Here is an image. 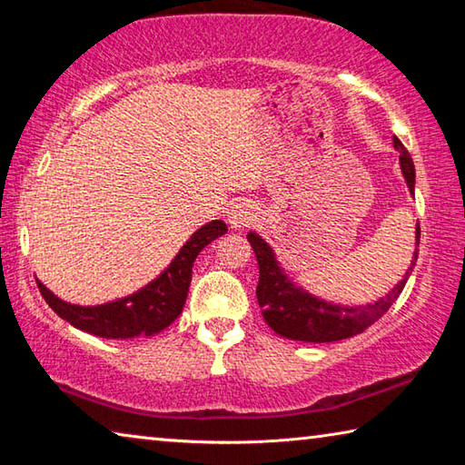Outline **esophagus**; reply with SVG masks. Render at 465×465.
Listing matches in <instances>:
<instances>
[{"label":"esophagus","instance_id":"obj_1","mask_svg":"<svg viewBox=\"0 0 465 465\" xmlns=\"http://www.w3.org/2000/svg\"><path fill=\"white\" fill-rule=\"evenodd\" d=\"M256 219H258V209L248 201L233 203L230 211H227V222H230L233 230H243V227L254 223Z\"/></svg>","mask_w":465,"mask_h":465}]
</instances>
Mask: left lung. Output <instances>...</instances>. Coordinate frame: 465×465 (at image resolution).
<instances>
[{"label": "left lung", "instance_id": "obj_1", "mask_svg": "<svg viewBox=\"0 0 465 465\" xmlns=\"http://www.w3.org/2000/svg\"><path fill=\"white\" fill-rule=\"evenodd\" d=\"M393 147L400 152V170H402L408 191L414 194L416 174L412 157L406 152L402 141L396 137H393ZM246 238L256 254L258 269H261L256 297L266 324L279 336L289 338V341L336 342L365 332L369 326L375 324L391 308V303L402 293L408 277L412 274L416 258H419L420 227L416 225V248L402 281H398L390 289V293L363 305H341L310 293V291L299 287L289 277L277 261V254H274L271 243L262 235L250 232Z\"/></svg>", "mask_w": 465, "mask_h": 465}]
</instances>
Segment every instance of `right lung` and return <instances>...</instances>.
Returning <instances> with one entry per match:
<instances>
[{
	"instance_id": "right-lung-1",
	"label": "right lung",
	"mask_w": 465,
	"mask_h": 465,
	"mask_svg": "<svg viewBox=\"0 0 465 465\" xmlns=\"http://www.w3.org/2000/svg\"><path fill=\"white\" fill-rule=\"evenodd\" d=\"M223 233H227V225L222 219L201 225L178 250L174 261L153 281H149L135 293L108 303L77 305L63 302L41 281L36 279V282L51 310L74 328L100 338L153 336L168 328L183 313L188 287H191L193 262L204 246H209Z\"/></svg>"
}]
</instances>
